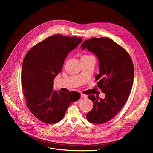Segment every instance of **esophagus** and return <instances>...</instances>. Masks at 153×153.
Listing matches in <instances>:
<instances>
[{
	"mask_svg": "<svg viewBox=\"0 0 153 153\" xmlns=\"http://www.w3.org/2000/svg\"><path fill=\"white\" fill-rule=\"evenodd\" d=\"M81 97L82 98H84V99H87L88 98L87 96L86 95H85V94H81Z\"/></svg>",
	"mask_w": 153,
	"mask_h": 153,
	"instance_id": "obj_1",
	"label": "esophagus"
}]
</instances>
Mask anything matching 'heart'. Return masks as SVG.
I'll return each instance as SVG.
<instances>
[{
	"mask_svg": "<svg viewBox=\"0 0 153 153\" xmlns=\"http://www.w3.org/2000/svg\"><path fill=\"white\" fill-rule=\"evenodd\" d=\"M84 56H90V55H84Z\"/></svg>",
	"mask_w": 153,
	"mask_h": 153,
	"instance_id": "heart-1",
	"label": "heart"
}]
</instances>
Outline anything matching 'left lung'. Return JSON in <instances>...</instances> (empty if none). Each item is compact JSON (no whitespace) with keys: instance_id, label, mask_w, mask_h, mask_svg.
<instances>
[{"instance_id":"left-lung-1","label":"left lung","mask_w":153,"mask_h":153,"mask_svg":"<svg viewBox=\"0 0 153 153\" xmlns=\"http://www.w3.org/2000/svg\"><path fill=\"white\" fill-rule=\"evenodd\" d=\"M97 57L99 74L95 76L97 87L105 93L104 99L88 96L93 102V108L86 118L88 121L101 124L115 117L126 104L134 79V66L127 51L107 38H91L81 45Z\"/></svg>"}]
</instances>
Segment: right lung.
<instances>
[{
	"label": "right lung",
	"instance_id": "right-lung-1",
	"mask_svg": "<svg viewBox=\"0 0 153 153\" xmlns=\"http://www.w3.org/2000/svg\"><path fill=\"white\" fill-rule=\"evenodd\" d=\"M82 41L81 37L52 35L32 47L25 56L21 81L26 105L45 123L61 121L69 105L80 98L76 92L53 90V82L68 53Z\"/></svg>",
	"mask_w": 153,
	"mask_h": 153
}]
</instances>
